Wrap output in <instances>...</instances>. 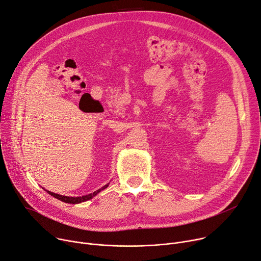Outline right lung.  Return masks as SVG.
<instances>
[{
    "label": "right lung",
    "instance_id": "1",
    "mask_svg": "<svg viewBox=\"0 0 261 261\" xmlns=\"http://www.w3.org/2000/svg\"><path fill=\"white\" fill-rule=\"evenodd\" d=\"M109 185H110V183H108L107 185H105L103 187H101L100 189H98V190L94 191L93 193H90V194H87V195H83V196H76V197H74V196H66V195L56 194V193H53V192L48 191V190H46V191H47L50 195H52L53 197H55V198H57V199H59V200H62V202H64V203H68V204H80V203H84V202H86V200L92 199V198H93L95 195H97L100 191L105 190Z\"/></svg>",
    "mask_w": 261,
    "mask_h": 261
}]
</instances>
